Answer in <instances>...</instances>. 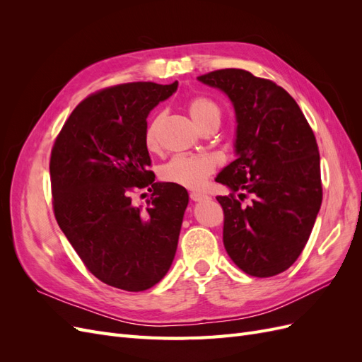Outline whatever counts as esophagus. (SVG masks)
Listing matches in <instances>:
<instances>
[{"instance_id": "34e87169", "label": "esophagus", "mask_w": 362, "mask_h": 362, "mask_svg": "<svg viewBox=\"0 0 362 362\" xmlns=\"http://www.w3.org/2000/svg\"><path fill=\"white\" fill-rule=\"evenodd\" d=\"M190 199H192V201H194V202H198V201L206 199V196H205V194H202V193H196V192H193V193H190Z\"/></svg>"}]
</instances>
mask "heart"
<instances>
[{"instance_id":"1","label":"heart","mask_w":362,"mask_h":362,"mask_svg":"<svg viewBox=\"0 0 362 362\" xmlns=\"http://www.w3.org/2000/svg\"><path fill=\"white\" fill-rule=\"evenodd\" d=\"M187 110L193 122L204 129L206 125H218L222 117L221 107L206 96H193L187 101ZM161 115L152 117L145 129V146L148 151L158 149V131ZM214 172V163L205 156H177L160 168V178L164 182L180 185L187 190L202 189Z\"/></svg>"}]
</instances>
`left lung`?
<instances>
[{
  "label": "left lung",
  "mask_w": 362,
  "mask_h": 362,
  "mask_svg": "<svg viewBox=\"0 0 362 362\" xmlns=\"http://www.w3.org/2000/svg\"><path fill=\"white\" fill-rule=\"evenodd\" d=\"M198 80L225 92L237 117V158L216 178L233 190L216 198L225 216V249L247 275L275 276L299 258L320 210L315 136L276 83L245 69H218Z\"/></svg>",
  "instance_id": "left-lung-1"
}]
</instances>
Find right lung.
<instances>
[{
  "label": "right lung",
  "mask_w": 362,
  "mask_h": 362,
  "mask_svg": "<svg viewBox=\"0 0 362 362\" xmlns=\"http://www.w3.org/2000/svg\"><path fill=\"white\" fill-rule=\"evenodd\" d=\"M178 81L117 84L86 98L71 113L51 151L56 221L93 276L127 291L163 279L177 252L187 190L156 182L145 146L146 117ZM153 192L145 211L130 193Z\"/></svg>",
  "instance_id": "right-lung-1"
}]
</instances>
